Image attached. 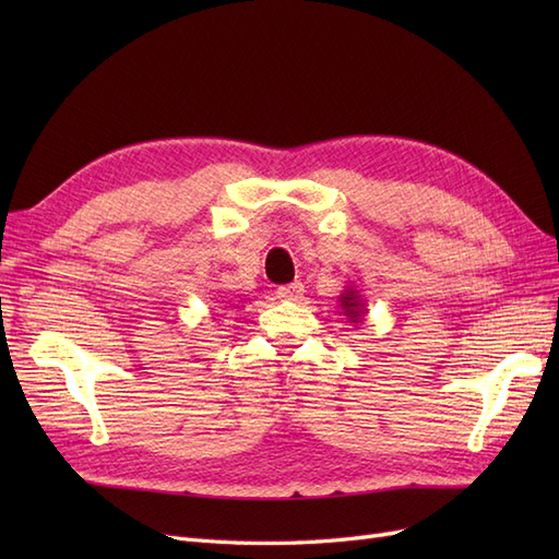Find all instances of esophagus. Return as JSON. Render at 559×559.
I'll return each instance as SVG.
<instances>
[{"mask_svg": "<svg viewBox=\"0 0 559 559\" xmlns=\"http://www.w3.org/2000/svg\"><path fill=\"white\" fill-rule=\"evenodd\" d=\"M302 292H306V286H302L300 282H292V284L277 286V298H282V300H298L302 296Z\"/></svg>", "mask_w": 559, "mask_h": 559, "instance_id": "1", "label": "esophagus"}]
</instances>
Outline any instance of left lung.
I'll use <instances>...</instances> for the list:
<instances>
[{
  "instance_id": "1",
  "label": "left lung",
  "mask_w": 559,
  "mask_h": 559,
  "mask_svg": "<svg viewBox=\"0 0 559 559\" xmlns=\"http://www.w3.org/2000/svg\"><path fill=\"white\" fill-rule=\"evenodd\" d=\"M337 306H341V310H343L341 314L347 317L349 324H364L368 308H366V300H364V296H361L357 286L347 284L343 294L337 296Z\"/></svg>"
}]
</instances>
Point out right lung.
Instances as JSON below:
<instances>
[{"instance_id": "add662e5", "label": "right lung", "mask_w": 559, "mask_h": 559, "mask_svg": "<svg viewBox=\"0 0 559 559\" xmlns=\"http://www.w3.org/2000/svg\"><path fill=\"white\" fill-rule=\"evenodd\" d=\"M233 308H235V306H233Z\"/></svg>"}]
</instances>
